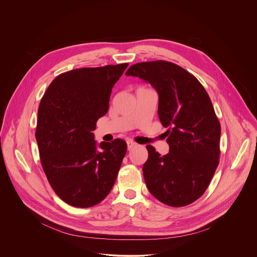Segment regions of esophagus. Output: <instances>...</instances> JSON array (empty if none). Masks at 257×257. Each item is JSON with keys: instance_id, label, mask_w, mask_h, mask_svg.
<instances>
[{"instance_id": "obj_1", "label": "esophagus", "mask_w": 257, "mask_h": 257, "mask_svg": "<svg viewBox=\"0 0 257 257\" xmlns=\"http://www.w3.org/2000/svg\"><path fill=\"white\" fill-rule=\"evenodd\" d=\"M135 145H136V143H135L134 141H132V140H128V141H127V149H128V151H130L131 149H133Z\"/></svg>"}]
</instances>
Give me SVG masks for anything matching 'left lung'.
<instances>
[{
	"label": "left lung",
	"mask_w": 257,
	"mask_h": 257,
	"mask_svg": "<svg viewBox=\"0 0 257 257\" xmlns=\"http://www.w3.org/2000/svg\"><path fill=\"white\" fill-rule=\"evenodd\" d=\"M127 76L149 82L159 93V118L167 130L170 153L162 157L146 145L142 171L150 192L175 207L198 199L218 165L221 125L201 83L182 67L167 61L132 65Z\"/></svg>",
	"instance_id": "left-lung-1"
}]
</instances>
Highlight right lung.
I'll return each mask as SVG.
<instances>
[{
	"label": "right lung",
	"instance_id": "right-lung-1",
	"mask_svg": "<svg viewBox=\"0 0 257 257\" xmlns=\"http://www.w3.org/2000/svg\"><path fill=\"white\" fill-rule=\"evenodd\" d=\"M128 63L80 68L57 76L38 112L35 138L50 185L66 203L90 207L112 190L127 144H96V121L108 109L112 88Z\"/></svg>",
	"mask_w": 257,
	"mask_h": 257
}]
</instances>
